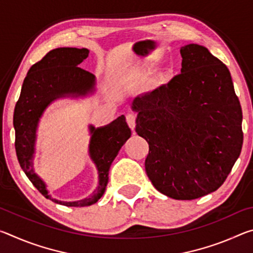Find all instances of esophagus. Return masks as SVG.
<instances>
[{"mask_svg": "<svg viewBox=\"0 0 253 253\" xmlns=\"http://www.w3.org/2000/svg\"><path fill=\"white\" fill-rule=\"evenodd\" d=\"M126 121L128 126H129L132 130L135 129V126H136V116L134 114H127L126 115Z\"/></svg>", "mask_w": 253, "mask_h": 253, "instance_id": "esophagus-1", "label": "esophagus"}]
</instances>
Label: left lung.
I'll use <instances>...</instances> for the list:
<instances>
[{
	"instance_id": "obj_1",
	"label": "left lung",
	"mask_w": 253,
	"mask_h": 253,
	"mask_svg": "<svg viewBox=\"0 0 253 253\" xmlns=\"http://www.w3.org/2000/svg\"><path fill=\"white\" fill-rule=\"evenodd\" d=\"M182 69L168 84L137 96L136 132L147 140V176L175 200L216 191L243 143L242 109L230 71L203 45L181 48Z\"/></svg>"
}]
</instances>
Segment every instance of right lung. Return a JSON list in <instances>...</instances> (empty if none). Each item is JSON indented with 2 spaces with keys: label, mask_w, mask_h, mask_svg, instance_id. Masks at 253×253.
Instances as JSON below:
<instances>
[{
  "label": "right lung",
  "mask_w": 253,
  "mask_h": 253,
  "mask_svg": "<svg viewBox=\"0 0 253 253\" xmlns=\"http://www.w3.org/2000/svg\"><path fill=\"white\" fill-rule=\"evenodd\" d=\"M88 54L89 50L85 48L51 50L30 68L14 109L15 151L21 169L42 195L66 207H89L104 195L111 163L131 135L124 115L106 126L96 128L89 125L91 137L88 152L97 169L98 185L83 200L65 202L53 199L46 190L45 182L34 170L37 130L44 110L60 98L85 97L96 91V77L78 67Z\"/></svg>",
  "instance_id": "obj_1"
}]
</instances>
